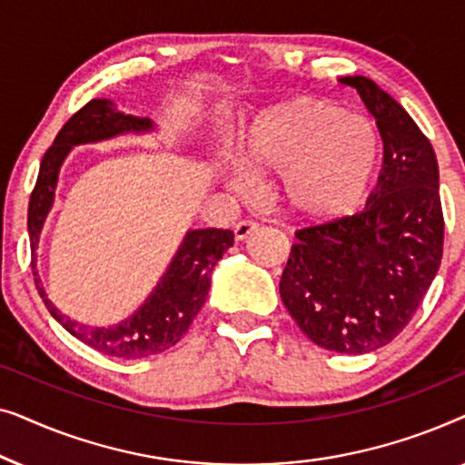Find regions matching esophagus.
Returning a JSON list of instances; mask_svg holds the SVG:
<instances>
[{
	"instance_id": "obj_1",
	"label": "esophagus",
	"mask_w": 465,
	"mask_h": 465,
	"mask_svg": "<svg viewBox=\"0 0 465 465\" xmlns=\"http://www.w3.org/2000/svg\"><path fill=\"white\" fill-rule=\"evenodd\" d=\"M258 222H253V220H243V222H239L237 226H234V237H237V241H243V239H247L250 237V234H253L258 231Z\"/></svg>"
}]
</instances>
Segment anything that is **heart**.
I'll return each mask as SVG.
<instances>
[{"instance_id":"heart-1","label":"heart","mask_w":465,"mask_h":465,"mask_svg":"<svg viewBox=\"0 0 465 465\" xmlns=\"http://www.w3.org/2000/svg\"><path fill=\"white\" fill-rule=\"evenodd\" d=\"M385 142L374 120L322 97H294L264 110L241 143V163L258 177H283V199L311 222L353 215L377 186ZM232 188L253 193L252 177L231 171Z\"/></svg>"}]
</instances>
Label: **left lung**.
I'll return each instance as SVG.
<instances>
[{"label":"left lung","mask_w":465,"mask_h":465,"mask_svg":"<svg viewBox=\"0 0 465 465\" xmlns=\"http://www.w3.org/2000/svg\"><path fill=\"white\" fill-rule=\"evenodd\" d=\"M341 84L377 118L383 171L364 212L296 232L279 294L315 345L361 355L409 326L440 269L444 218L434 148L415 120L371 78Z\"/></svg>","instance_id":"left-lung-1"}]
</instances>
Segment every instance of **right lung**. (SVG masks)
Listing matches in <instances>:
<instances>
[{
  "mask_svg": "<svg viewBox=\"0 0 465 465\" xmlns=\"http://www.w3.org/2000/svg\"><path fill=\"white\" fill-rule=\"evenodd\" d=\"M152 129L154 124L150 118L118 112L112 101H88L63 124L59 135L54 137V143L46 150L29 199L27 226L31 239V269H34L35 285L44 298V304L69 334L93 347L94 351L120 360H139L167 351L188 332L190 323L207 301L213 266L232 245L234 232L222 231V228L188 231L167 272L148 301L135 311V315L112 328H91L69 320L48 301L35 271V250L44 220L53 207L59 169L69 150L74 145L101 142V139L123 135V133H145Z\"/></svg>",
  "mask_w": 465,
  "mask_h": 465,
  "instance_id": "add662e5",
  "label": "right lung"
}]
</instances>
